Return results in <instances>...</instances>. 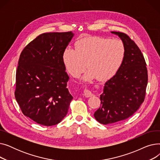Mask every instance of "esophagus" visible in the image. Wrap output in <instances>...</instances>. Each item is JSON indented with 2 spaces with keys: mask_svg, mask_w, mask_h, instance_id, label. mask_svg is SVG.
<instances>
[{
  "mask_svg": "<svg viewBox=\"0 0 160 160\" xmlns=\"http://www.w3.org/2000/svg\"><path fill=\"white\" fill-rule=\"evenodd\" d=\"M83 94H84V96L86 97H90L93 96V93H91V91L87 89H85L84 91H83Z\"/></svg>",
  "mask_w": 160,
  "mask_h": 160,
  "instance_id": "esophagus-1",
  "label": "esophagus"
}]
</instances>
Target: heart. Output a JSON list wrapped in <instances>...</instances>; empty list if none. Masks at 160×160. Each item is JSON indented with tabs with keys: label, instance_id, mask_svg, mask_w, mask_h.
I'll list each match as a JSON object with an SVG mask.
<instances>
[{
	"label": "heart",
	"instance_id": "heart-1",
	"mask_svg": "<svg viewBox=\"0 0 160 160\" xmlns=\"http://www.w3.org/2000/svg\"><path fill=\"white\" fill-rule=\"evenodd\" d=\"M126 48L122 41L102 37H89L76 42L74 49L67 48L62 60L67 71L78 77L86 68L83 79L97 78L106 81L118 72L124 61Z\"/></svg>",
	"mask_w": 160,
	"mask_h": 160
}]
</instances>
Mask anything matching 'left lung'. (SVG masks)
Segmentation results:
<instances>
[{
  "mask_svg": "<svg viewBox=\"0 0 160 160\" xmlns=\"http://www.w3.org/2000/svg\"><path fill=\"white\" fill-rule=\"evenodd\" d=\"M112 33L122 41L126 56L118 72L106 82L100 107L94 113L103 124L125 120L135 113L144 102L148 83L147 64L139 48L126 33Z\"/></svg>",
  "mask_w": 160,
  "mask_h": 160,
  "instance_id": "left-lung-1",
  "label": "left lung"
}]
</instances>
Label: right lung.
<instances>
[{"instance_id":"add662e5","label":"right lung","mask_w":160,"mask_h":160,"mask_svg":"<svg viewBox=\"0 0 160 160\" xmlns=\"http://www.w3.org/2000/svg\"><path fill=\"white\" fill-rule=\"evenodd\" d=\"M74 34L48 32L37 36L21 53L15 97L22 113L47 127L60 122L73 98L62 55Z\"/></svg>"}]
</instances>
